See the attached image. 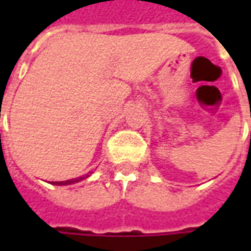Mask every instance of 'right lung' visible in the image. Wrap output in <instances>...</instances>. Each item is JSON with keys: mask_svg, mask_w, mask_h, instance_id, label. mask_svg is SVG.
<instances>
[{"mask_svg": "<svg viewBox=\"0 0 251 251\" xmlns=\"http://www.w3.org/2000/svg\"><path fill=\"white\" fill-rule=\"evenodd\" d=\"M88 176V175H87ZM84 177H76V179H71V180H66V181H52V184L56 185H67V184H72V183H76V181H80Z\"/></svg>", "mask_w": 251, "mask_h": 251, "instance_id": "1", "label": "right lung"}]
</instances>
